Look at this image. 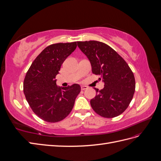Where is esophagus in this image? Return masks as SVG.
<instances>
[{
    "mask_svg": "<svg viewBox=\"0 0 161 161\" xmlns=\"http://www.w3.org/2000/svg\"><path fill=\"white\" fill-rule=\"evenodd\" d=\"M88 89V86H81V90H85V89Z\"/></svg>",
    "mask_w": 161,
    "mask_h": 161,
    "instance_id": "obj_1",
    "label": "esophagus"
}]
</instances>
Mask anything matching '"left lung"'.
<instances>
[{
	"label": "left lung",
	"mask_w": 161,
	"mask_h": 161,
	"mask_svg": "<svg viewBox=\"0 0 161 161\" xmlns=\"http://www.w3.org/2000/svg\"><path fill=\"white\" fill-rule=\"evenodd\" d=\"M80 50L89 58L92 72L101 76L104 88L90 101L96 113L105 118H115L128 108L136 88L135 78L128 64L106 43L97 41L78 42Z\"/></svg>",
	"instance_id": "8db88e82"
}]
</instances>
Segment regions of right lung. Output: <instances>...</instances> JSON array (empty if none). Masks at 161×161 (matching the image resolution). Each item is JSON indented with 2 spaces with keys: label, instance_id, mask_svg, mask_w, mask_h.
<instances>
[{
  "label": "right lung",
  "instance_id": "right-lung-1",
  "mask_svg": "<svg viewBox=\"0 0 161 161\" xmlns=\"http://www.w3.org/2000/svg\"><path fill=\"white\" fill-rule=\"evenodd\" d=\"M76 42L53 43L39 54L26 73L23 92L34 114L47 122L64 119L70 113L80 86L56 85V76L62 63L75 51Z\"/></svg>",
  "mask_w": 161,
  "mask_h": 161
}]
</instances>
